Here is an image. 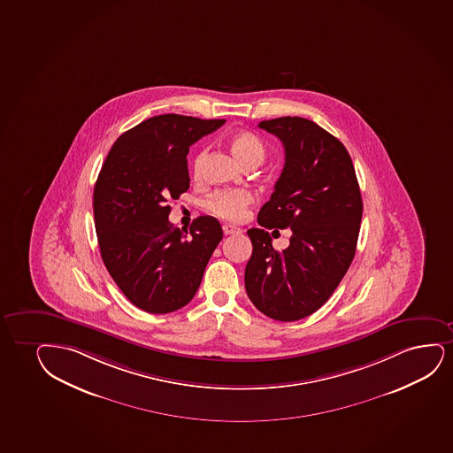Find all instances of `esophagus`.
<instances>
[{
    "mask_svg": "<svg viewBox=\"0 0 453 453\" xmlns=\"http://www.w3.org/2000/svg\"><path fill=\"white\" fill-rule=\"evenodd\" d=\"M222 229H224V233L226 235L241 234V233H242V229L237 228V226H234V225H229V224L222 225Z\"/></svg>",
    "mask_w": 453,
    "mask_h": 453,
    "instance_id": "obj_1",
    "label": "esophagus"
}]
</instances>
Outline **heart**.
Instances as JSON below:
<instances>
[{"label":"heart","instance_id":"heart-1","mask_svg":"<svg viewBox=\"0 0 453 453\" xmlns=\"http://www.w3.org/2000/svg\"><path fill=\"white\" fill-rule=\"evenodd\" d=\"M229 149L243 165H260L266 157V147L257 134L251 132H235L228 138ZM206 157V149L196 153L193 159V176L201 174L202 165ZM254 202L247 189H225L218 191L205 201V208L218 218L237 222L245 216L248 206Z\"/></svg>","mask_w":453,"mask_h":453}]
</instances>
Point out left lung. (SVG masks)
<instances>
[{
	"label": "left lung",
	"instance_id": "left-lung-1",
	"mask_svg": "<svg viewBox=\"0 0 453 453\" xmlns=\"http://www.w3.org/2000/svg\"><path fill=\"white\" fill-rule=\"evenodd\" d=\"M280 139L285 166L248 229L252 254L245 288L260 312L279 321L304 319L326 303L356 256L363 202L348 150L331 133L298 116L258 124ZM292 228L277 252L266 228Z\"/></svg>",
	"mask_w": 453,
	"mask_h": 453
}]
</instances>
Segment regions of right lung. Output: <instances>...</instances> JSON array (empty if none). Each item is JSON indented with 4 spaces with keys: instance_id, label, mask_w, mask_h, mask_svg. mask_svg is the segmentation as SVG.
I'll return each mask as SVG.
<instances>
[{
    "instance_id": "obj_1",
    "label": "right lung",
    "mask_w": 453,
    "mask_h": 453,
    "mask_svg": "<svg viewBox=\"0 0 453 453\" xmlns=\"http://www.w3.org/2000/svg\"><path fill=\"white\" fill-rule=\"evenodd\" d=\"M225 119L159 115L116 139L93 191V216L104 265L139 310L168 314L195 297L224 233L201 216L188 231L170 224L168 202L189 188V145Z\"/></svg>"
}]
</instances>
